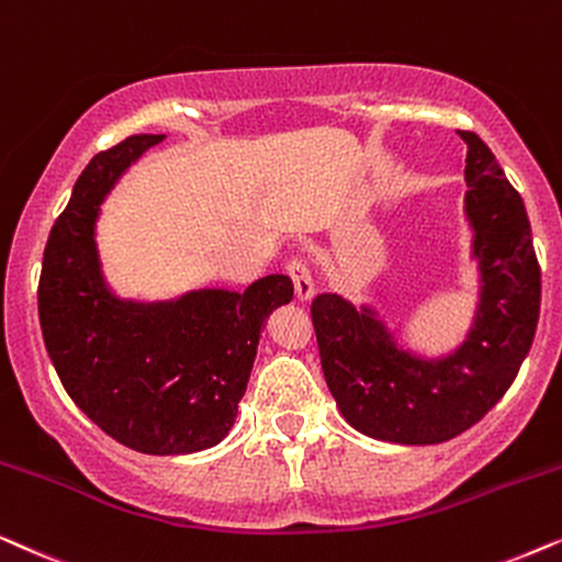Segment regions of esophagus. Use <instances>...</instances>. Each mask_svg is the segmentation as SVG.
Wrapping results in <instances>:
<instances>
[{
  "instance_id": "esophagus-1",
  "label": "esophagus",
  "mask_w": 562,
  "mask_h": 562,
  "mask_svg": "<svg viewBox=\"0 0 562 562\" xmlns=\"http://www.w3.org/2000/svg\"><path fill=\"white\" fill-rule=\"evenodd\" d=\"M288 272L293 277L295 282V295L297 301H311L313 295H316V282H313V274H311V267L305 265L303 259H293L288 265Z\"/></svg>"
}]
</instances>
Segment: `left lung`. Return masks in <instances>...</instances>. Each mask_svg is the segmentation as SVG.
I'll list each match as a JSON object with an SVG mask.
<instances>
[{
  "label": "left lung",
  "mask_w": 562,
  "mask_h": 562,
  "mask_svg": "<svg viewBox=\"0 0 562 562\" xmlns=\"http://www.w3.org/2000/svg\"><path fill=\"white\" fill-rule=\"evenodd\" d=\"M468 144L465 223L477 297L458 347H408L375 303L313 297L326 385L349 426L393 445H439L481 422L512 387L540 318V265L519 192L475 133Z\"/></svg>",
  "instance_id": "1"
}]
</instances>
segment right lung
<instances>
[{
    "label": "right lung",
    "instance_id": "1",
    "mask_svg": "<svg viewBox=\"0 0 562 562\" xmlns=\"http://www.w3.org/2000/svg\"><path fill=\"white\" fill-rule=\"evenodd\" d=\"M161 140L131 136L81 171L43 251L37 316L66 393L104 434L144 454H192L234 429L261 328L293 301V280L267 274L244 293L198 288L169 301L112 290L97 249L102 203Z\"/></svg>",
    "mask_w": 562,
    "mask_h": 562
}]
</instances>
